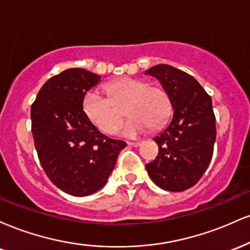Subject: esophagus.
Returning <instances> with one entry per match:
<instances>
[{"instance_id": "1", "label": "esophagus", "mask_w": 250, "mask_h": 250, "mask_svg": "<svg viewBox=\"0 0 250 250\" xmlns=\"http://www.w3.org/2000/svg\"><path fill=\"white\" fill-rule=\"evenodd\" d=\"M127 145L128 146H131V147H139V146L141 145V143H140V142H128Z\"/></svg>"}]
</instances>
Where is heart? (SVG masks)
<instances>
[{
  "label": "heart",
  "instance_id": "obj_1",
  "mask_svg": "<svg viewBox=\"0 0 250 250\" xmlns=\"http://www.w3.org/2000/svg\"><path fill=\"white\" fill-rule=\"evenodd\" d=\"M108 96L89 90L83 97L82 109L87 119L103 134H110L122 121L125 108L129 120L121 134L136 136L151 128H161L170 115L168 94L161 87L133 77H123L105 85Z\"/></svg>",
  "mask_w": 250,
  "mask_h": 250
}]
</instances>
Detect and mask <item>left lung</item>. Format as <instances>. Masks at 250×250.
<instances>
[{"label": "left lung", "mask_w": 250, "mask_h": 250, "mask_svg": "<svg viewBox=\"0 0 250 250\" xmlns=\"http://www.w3.org/2000/svg\"><path fill=\"white\" fill-rule=\"evenodd\" d=\"M168 94L174 114L168 127L154 141L159 154L146 165L155 185L169 191L193 187L207 170L216 140L211 97L193 76L168 64L146 70Z\"/></svg>", "instance_id": "8db88e82"}]
</instances>
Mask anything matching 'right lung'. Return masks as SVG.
<instances>
[{
  "instance_id": "add662e5",
  "label": "right lung",
  "mask_w": 250,
  "mask_h": 250,
  "mask_svg": "<svg viewBox=\"0 0 250 250\" xmlns=\"http://www.w3.org/2000/svg\"><path fill=\"white\" fill-rule=\"evenodd\" d=\"M101 76L71 68L50 77L31 104V131L43 170L57 188L73 196L101 189L125 142L100 133L82 109L87 91Z\"/></svg>"
}]
</instances>
